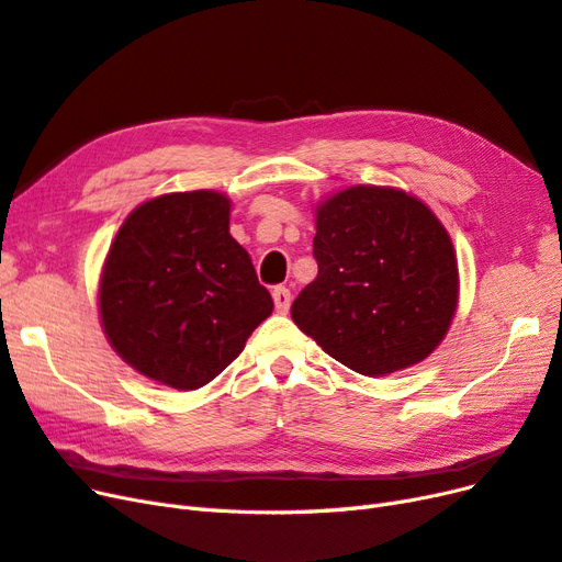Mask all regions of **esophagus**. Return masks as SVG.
<instances>
[{
	"instance_id": "34e87169",
	"label": "esophagus",
	"mask_w": 562,
	"mask_h": 562,
	"mask_svg": "<svg viewBox=\"0 0 562 562\" xmlns=\"http://www.w3.org/2000/svg\"><path fill=\"white\" fill-rule=\"evenodd\" d=\"M271 297H274V307L279 314H285L291 310V291H288L285 285H277L274 291H271Z\"/></svg>"
}]
</instances>
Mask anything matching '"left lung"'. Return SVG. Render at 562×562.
Masks as SVG:
<instances>
[{
	"mask_svg": "<svg viewBox=\"0 0 562 562\" xmlns=\"http://www.w3.org/2000/svg\"><path fill=\"white\" fill-rule=\"evenodd\" d=\"M316 279L295 297V326L366 378L405 370L443 342L459 302L450 234L396 187L353 184L316 206Z\"/></svg>",
	"mask_w": 562,
	"mask_h": 562,
	"instance_id": "1",
	"label": "left lung"
}]
</instances>
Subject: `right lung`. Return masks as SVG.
<instances>
[{"label": "right lung", "instance_id": "add662e5", "mask_svg": "<svg viewBox=\"0 0 562 562\" xmlns=\"http://www.w3.org/2000/svg\"><path fill=\"white\" fill-rule=\"evenodd\" d=\"M232 201L213 190L143 201L119 227L98 283L112 349L178 391L215 380L274 310L248 250L229 234Z\"/></svg>", "mask_w": 562, "mask_h": 562}]
</instances>
